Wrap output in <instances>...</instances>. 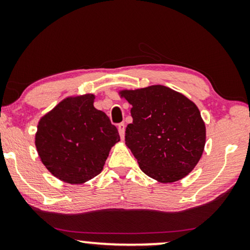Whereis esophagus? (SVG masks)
<instances>
[{
	"instance_id": "obj_1",
	"label": "esophagus",
	"mask_w": 250,
	"mask_h": 250,
	"mask_svg": "<svg viewBox=\"0 0 250 250\" xmlns=\"http://www.w3.org/2000/svg\"><path fill=\"white\" fill-rule=\"evenodd\" d=\"M118 132H119V135H121V138L124 140V136H125V124L124 123L118 124Z\"/></svg>"
}]
</instances>
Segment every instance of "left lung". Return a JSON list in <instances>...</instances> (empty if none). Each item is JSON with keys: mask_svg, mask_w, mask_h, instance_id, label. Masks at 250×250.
<instances>
[{"mask_svg": "<svg viewBox=\"0 0 250 250\" xmlns=\"http://www.w3.org/2000/svg\"><path fill=\"white\" fill-rule=\"evenodd\" d=\"M132 104L125 143L146 175L162 183L187 176L199 162L206 142L200 111L183 94L163 86L122 91Z\"/></svg>", "mask_w": 250, "mask_h": 250, "instance_id": "8db88e82", "label": "left lung"}]
</instances>
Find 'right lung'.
Masks as SVG:
<instances>
[{
    "label": "right lung",
    "instance_id": "1",
    "mask_svg": "<svg viewBox=\"0 0 250 250\" xmlns=\"http://www.w3.org/2000/svg\"><path fill=\"white\" fill-rule=\"evenodd\" d=\"M93 102V94L64 99L37 125L40 158L63 182L81 184L100 174L111 146L119 141L116 126Z\"/></svg>",
    "mask_w": 250,
    "mask_h": 250
}]
</instances>
